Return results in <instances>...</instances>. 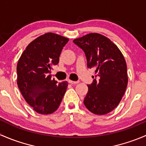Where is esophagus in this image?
<instances>
[{
  "mask_svg": "<svg viewBox=\"0 0 146 146\" xmlns=\"http://www.w3.org/2000/svg\"><path fill=\"white\" fill-rule=\"evenodd\" d=\"M68 82L70 84H73V85H76V84L79 83V81H73V80H68Z\"/></svg>",
  "mask_w": 146,
  "mask_h": 146,
  "instance_id": "34e87169",
  "label": "esophagus"
}]
</instances>
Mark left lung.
I'll return each mask as SVG.
<instances>
[{
    "mask_svg": "<svg viewBox=\"0 0 146 146\" xmlns=\"http://www.w3.org/2000/svg\"><path fill=\"white\" fill-rule=\"evenodd\" d=\"M73 42L85 52L88 68L95 70L84 104L93 114H107L118 106L127 87L124 57L117 45L100 34H88Z\"/></svg>",
    "mask_w": 146,
    "mask_h": 146,
    "instance_id": "left-lung-1",
    "label": "left lung"
}]
</instances>
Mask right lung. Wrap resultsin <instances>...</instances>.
I'll list each match as a JSON object with an SVG mask.
<instances>
[{"label": "right lung", "instance_id": "1", "mask_svg": "<svg viewBox=\"0 0 146 146\" xmlns=\"http://www.w3.org/2000/svg\"><path fill=\"white\" fill-rule=\"evenodd\" d=\"M69 39L48 32L32 41L17 65V86L35 111L49 114L59 107L68 82L51 80V69L59 62L61 51Z\"/></svg>", "mask_w": 146, "mask_h": 146}]
</instances>
